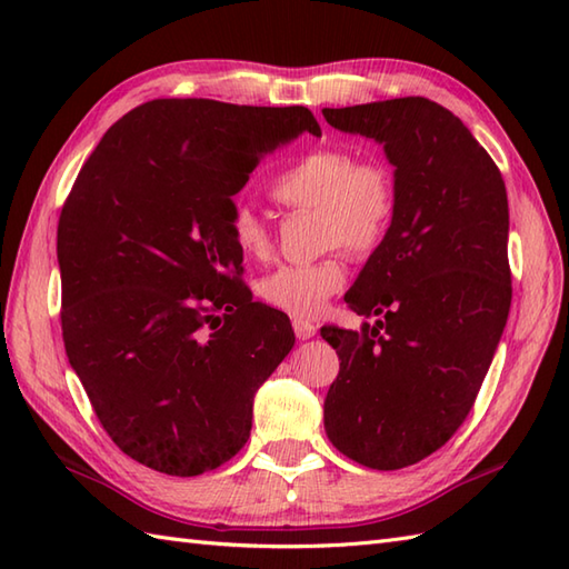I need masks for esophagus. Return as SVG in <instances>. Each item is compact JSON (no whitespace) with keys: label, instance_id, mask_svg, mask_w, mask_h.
<instances>
[{"label":"esophagus","instance_id":"34e87169","mask_svg":"<svg viewBox=\"0 0 569 569\" xmlns=\"http://www.w3.org/2000/svg\"><path fill=\"white\" fill-rule=\"evenodd\" d=\"M293 330H296L298 340H310V337H316V332H318L316 325H312L310 320H300V318L293 320Z\"/></svg>","mask_w":569,"mask_h":569}]
</instances>
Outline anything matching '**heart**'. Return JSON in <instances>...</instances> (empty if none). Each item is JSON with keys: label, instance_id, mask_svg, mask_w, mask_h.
<instances>
[{"label": "heart", "instance_id": "1", "mask_svg": "<svg viewBox=\"0 0 569 569\" xmlns=\"http://www.w3.org/2000/svg\"><path fill=\"white\" fill-rule=\"evenodd\" d=\"M271 198L293 210L318 212L322 247H345L369 253L389 234L398 210L393 171L377 159H355L337 147H318L288 163L271 180ZM229 234L247 259L271 253V232L249 204H234ZM347 278L342 251H330L308 263H283L261 278L263 303L300 320L316 318L325 303L340 291Z\"/></svg>", "mask_w": 569, "mask_h": 569}]
</instances>
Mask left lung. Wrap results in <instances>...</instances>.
Segmentation results:
<instances>
[{"instance_id": "obj_1", "label": "left lung", "mask_w": 569, "mask_h": 569, "mask_svg": "<svg viewBox=\"0 0 569 569\" xmlns=\"http://www.w3.org/2000/svg\"><path fill=\"white\" fill-rule=\"evenodd\" d=\"M383 143L398 210L345 296L361 330L322 328L340 357L330 442L369 469L426 459L469 416L511 308L509 200L497 163L450 110L398 98L322 110Z\"/></svg>"}]
</instances>
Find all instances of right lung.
<instances>
[{"mask_svg": "<svg viewBox=\"0 0 569 569\" xmlns=\"http://www.w3.org/2000/svg\"><path fill=\"white\" fill-rule=\"evenodd\" d=\"M303 131L320 137L308 107L151 100L107 129L60 212L68 361L112 442L163 475L232 459L293 349L288 318L241 283L229 214Z\"/></svg>", "mask_w": 569, "mask_h": 569, "instance_id": "1", "label": "right lung"}]
</instances>
